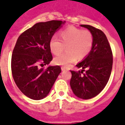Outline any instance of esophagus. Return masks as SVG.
I'll return each mask as SVG.
<instances>
[{"instance_id": "34e87169", "label": "esophagus", "mask_w": 125, "mask_h": 125, "mask_svg": "<svg viewBox=\"0 0 125 125\" xmlns=\"http://www.w3.org/2000/svg\"><path fill=\"white\" fill-rule=\"evenodd\" d=\"M61 69H62V71L67 70L66 67H61Z\"/></svg>"}]
</instances>
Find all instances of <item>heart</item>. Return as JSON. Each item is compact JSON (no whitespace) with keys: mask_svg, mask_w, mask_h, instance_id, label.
Wrapping results in <instances>:
<instances>
[{"mask_svg":"<svg viewBox=\"0 0 125 125\" xmlns=\"http://www.w3.org/2000/svg\"><path fill=\"white\" fill-rule=\"evenodd\" d=\"M61 41L58 37L53 36L49 42V47L55 55L60 54L66 46L67 52L54 58V62L58 65L67 67L77 60L82 59L88 55L93 43L92 34L89 31L70 26L60 33Z\"/></svg>","mask_w":125,"mask_h":125,"instance_id":"1","label":"heart"}]
</instances>
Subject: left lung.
Listing matches in <instances>:
<instances>
[{
  "mask_svg": "<svg viewBox=\"0 0 125 125\" xmlns=\"http://www.w3.org/2000/svg\"><path fill=\"white\" fill-rule=\"evenodd\" d=\"M90 31L93 47L87 56L76 66L82 71H71L70 85L76 97L89 99L101 93L108 82L113 65V54L106 36L102 30L90 25L81 24ZM84 68L86 71L84 73Z\"/></svg>",
  "mask_w": 125,
  "mask_h": 125,
  "instance_id": "obj_1",
  "label": "left lung"
}]
</instances>
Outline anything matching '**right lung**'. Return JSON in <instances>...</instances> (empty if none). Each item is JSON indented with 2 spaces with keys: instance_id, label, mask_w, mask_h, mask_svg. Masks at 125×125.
Listing matches in <instances>:
<instances>
[{
  "instance_id": "right-lung-1",
  "label": "right lung",
  "mask_w": 125,
  "mask_h": 125,
  "mask_svg": "<svg viewBox=\"0 0 125 125\" xmlns=\"http://www.w3.org/2000/svg\"><path fill=\"white\" fill-rule=\"evenodd\" d=\"M65 21L36 23L21 34L11 56V73L17 86L26 97L41 100L47 97L62 70L59 65L41 68L52 60L49 42Z\"/></svg>"
}]
</instances>
